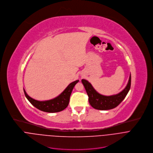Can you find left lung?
<instances>
[{"mask_svg": "<svg viewBox=\"0 0 153 153\" xmlns=\"http://www.w3.org/2000/svg\"><path fill=\"white\" fill-rule=\"evenodd\" d=\"M88 97V102L91 106L95 109L107 110L116 107L123 101L131 87V75L126 87L119 94L112 96H104L98 94L91 84L85 79L81 80Z\"/></svg>", "mask_w": 153, "mask_h": 153, "instance_id": "obj_1", "label": "left lung"}]
</instances>
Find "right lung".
Masks as SVG:
<instances>
[{
    "mask_svg": "<svg viewBox=\"0 0 153 153\" xmlns=\"http://www.w3.org/2000/svg\"><path fill=\"white\" fill-rule=\"evenodd\" d=\"M79 80H76L71 82L58 97L52 100L45 101H39L33 99L27 95L25 90H23L25 97L27 100L35 107L43 111L48 113H55L62 111L68 107L72 91L75 84Z\"/></svg>",
    "mask_w": 153,
    "mask_h": 153,
    "instance_id": "right-lung-1",
    "label": "right lung"
}]
</instances>
